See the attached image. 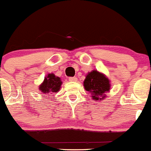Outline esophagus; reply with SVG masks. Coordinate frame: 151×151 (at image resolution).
I'll use <instances>...</instances> for the list:
<instances>
[{
    "label": "esophagus",
    "mask_w": 151,
    "mask_h": 151,
    "mask_svg": "<svg viewBox=\"0 0 151 151\" xmlns=\"http://www.w3.org/2000/svg\"><path fill=\"white\" fill-rule=\"evenodd\" d=\"M69 82H76L77 81V78H76V77H70V78H69Z\"/></svg>",
    "instance_id": "34e87169"
}]
</instances>
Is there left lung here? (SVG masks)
I'll return each instance as SVG.
<instances>
[{
    "label": "left lung",
    "mask_w": 151,
    "mask_h": 151,
    "mask_svg": "<svg viewBox=\"0 0 151 151\" xmlns=\"http://www.w3.org/2000/svg\"><path fill=\"white\" fill-rule=\"evenodd\" d=\"M84 87L90 92L92 99L94 101H102L106 97L107 91L110 89V80L103 73L97 70H93L86 76L84 81Z\"/></svg>",
    "instance_id": "left-lung-1"
}]
</instances>
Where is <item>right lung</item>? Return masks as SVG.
I'll return each mask as SVG.
<instances>
[{"mask_svg":"<svg viewBox=\"0 0 151 151\" xmlns=\"http://www.w3.org/2000/svg\"><path fill=\"white\" fill-rule=\"evenodd\" d=\"M62 83L60 78L56 76L54 73H50L45 77L44 82L40 85L39 90L45 94L56 93L60 91Z\"/></svg>","mask_w":151,"mask_h":151,"instance_id":"add662e5","label":"right lung"}]
</instances>
